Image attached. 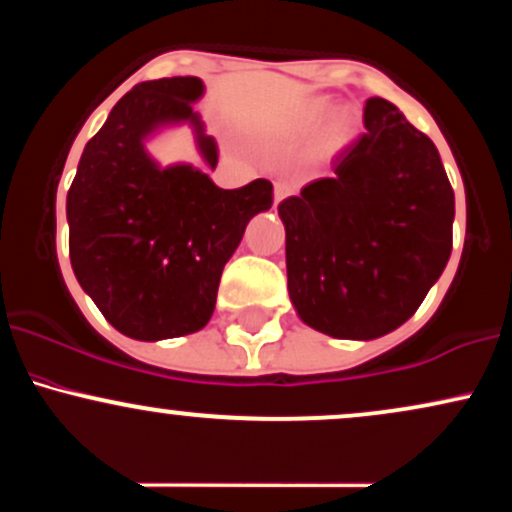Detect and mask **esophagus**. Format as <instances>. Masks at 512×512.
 <instances>
[{
  "instance_id": "34e87169",
  "label": "esophagus",
  "mask_w": 512,
  "mask_h": 512,
  "mask_svg": "<svg viewBox=\"0 0 512 512\" xmlns=\"http://www.w3.org/2000/svg\"><path fill=\"white\" fill-rule=\"evenodd\" d=\"M291 192H293V187L289 185V182L279 180V182H276V185H274V202H276V204H279V202H281V199H286V197H289V195H291Z\"/></svg>"
}]
</instances>
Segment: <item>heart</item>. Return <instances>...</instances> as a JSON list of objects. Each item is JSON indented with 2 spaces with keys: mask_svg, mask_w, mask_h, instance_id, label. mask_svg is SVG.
Returning <instances> with one entry per match:
<instances>
[{
  "mask_svg": "<svg viewBox=\"0 0 512 512\" xmlns=\"http://www.w3.org/2000/svg\"><path fill=\"white\" fill-rule=\"evenodd\" d=\"M327 113H330V108H327L325 103H315L313 108L308 110V125H310V127H317L322 120H325ZM337 132H342V125L337 127Z\"/></svg>",
  "mask_w": 512,
  "mask_h": 512,
  "instance_id": "1",
  "label": "heart"
}]
</instances>
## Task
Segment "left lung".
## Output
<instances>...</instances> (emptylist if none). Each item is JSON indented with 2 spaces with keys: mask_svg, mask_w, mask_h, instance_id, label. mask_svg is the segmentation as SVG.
Wrapping results in <instances>:
<instances>
[{
  "mask_svg": "<svg viewBox=\"0 0 512 512\" xmlns=\"http://www.w3.org/2000/svg\"><path fill=\"white\" fill-rule=\"evenodd\" d=\"M366 132L332 178L279 204L296 313L337 339H378L424 303L452 250L455 192L436 144L397 105L368 98Z\"/></svg>",
  "mask_w": 512,
  "mask_h": 512,
  "instance_id": "8db88e82",
  "label": "left lung"
}]
</instances>
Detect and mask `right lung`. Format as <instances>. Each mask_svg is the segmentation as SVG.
<instances>
[{"label": "right lung", "mask_w": 512, "mask_h": 512, "mask_svg": "<svg viewBox=\"0 0 512 512\" xmlns=\"http://www.w3.org/2000/svg\"><path fill=\"white\" fill-rule=\"evenodd\" d=\"M197 76L142 81L86 144L67 192L69 260L117 332L139 342L199 332L245 226L272 207V182L221 190L190 163L161 168L146 151L158 129L190 125L209 168L219 146L192 110Z\"/></svg>", "instance_id": "obj_1"}]
</instances>
